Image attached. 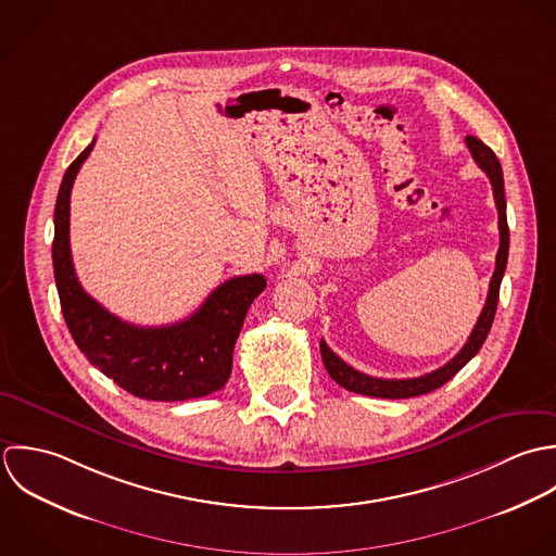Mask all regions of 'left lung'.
<instances>
[{
    "label": "left lung",
    "mask_w": 556,
    "mask_h": 556,
    "mask_svg": "<svg viewBox=\"0 0 556 556\" xmlns=\"http://www.w3.org/2000/svg\"><path fill=\"white\" fill-rule=\"evenodd\" d=\"M466 146L475 159V163L485 172V176L490 178L492 191H494V202L498 208V231H501V244H498V253H496V268L490 281V290H488V299L483 305V312L472 329V333L468 337V341L464 343V348L448 361L443 367H439L437 371H430L426 376L419 378H402V380H389V378H374L367 374L356 371L354 367H350L345 361H341L333 350L327 345V341H320V352H323V361L325 367L329 371V376L333 378L337 384H341L343 389L352 391V393H361V395H371V397H384V400H404V397H417V395H426L439 387H443L446 380H451L483 345L485 337L490 333V327L494 323V314H496V305H498V290H501V281L507 268V253H509V227H507V204H505V187H503V169L501 163L496 159V154L477 137L468 135L466 137Z\"/></svg>",
    "instance_id": "left-lung-1"
}]
</instances>
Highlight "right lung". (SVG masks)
<instances>
[{
    "label": "right lung",
    "instance_id": "add662e5",
    "mask_svg": "<svg viewBox=\"0 0 556 556\" xmlns=\"http://www.w3.org/2000/svg\"><path fill=\"white\" fill-rule=\"evenodd\" d=\"M94 141L71 163L55 202L53 275L66 327L88 361L117 387L152 402H182L219 391L231 374V352L262 275L222 283L182 323L135 327L110 314L79 283L71 255V191Z\"/></svg>",
    "mask_w": 556,
    "mask_h": 556
}]
</instances>
